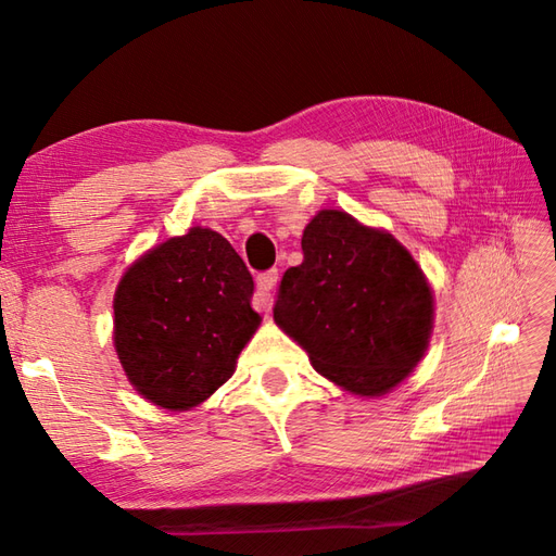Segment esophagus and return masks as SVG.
I'll use <instances>...</instances> for the list:
<instances>
[{"mask_svg": "<svg viewBox=\"0 0 556 556\" xmlns=\"http://www.w3.org/2000/svg\"><path fill=\"white\" fill-rule=\"evenodd\" d=\"M277 279H279V271L277 269L260 271V275H257V291H255V296H253L255 311L269 313V308H271V289L277 287Z\"/></svg>", "mask_w": 556, "mask_h": 556, "instance_id": "1", "label": "esophagus"}]
</instances>
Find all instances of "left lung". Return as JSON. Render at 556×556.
Returning <instances> with one entry per match:
<instances>
[{
	"instance_id": "1",
	"label": "left lung",
	"mask_w": 556,
	"mask_h": 556,
	"mask_svg": "<svg viewBox=\"0 0 556 556\" xmlns=\"http://www.w3.org/2000/svg\"><path fill=\"white\" fill-rule=\"evenodd\" d=\"M303 263L281 277L275 320L315 370L380 396L416 368L432 329V291L394 236L323 210L305 227Z\"/></svg>"
}]
</instances>
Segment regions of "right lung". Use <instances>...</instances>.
Segmentation results:
<instances>
[{
    "instance_id": "right-lung-1",
    "label": "right lung",
    "mask_w": 556,
    "mask_h": 556,
    "mask_svg": "<svg viewBox=\"0 0 556 556\" xmlns=\"http://www.w3.org/2000/svg\"><path fill=\"white\" fill-rule=\"evenodd\" d=\"M253 277L231 243L193 227L152 248L114 296V346L152 404L186 410L229 380L260 325Z\"/></svg>"
}]
</instances>
